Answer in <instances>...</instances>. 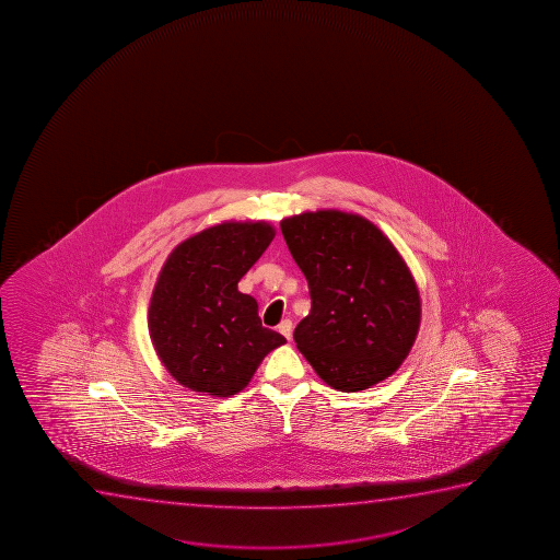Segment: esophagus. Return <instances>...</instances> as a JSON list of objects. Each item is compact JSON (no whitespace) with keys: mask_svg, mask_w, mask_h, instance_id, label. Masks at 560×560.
Masks as SVG:
<instances>
[{"mask_svg":"<svg viewBox=\"0 0 560 560\" xmlns=\"http://www.w3.org/2000/svg\"><path fill=\"white\" fill-rule=\"evenodd\" d=\"M279 334H283L287 339L290 341V337H292V320H283V323L279 324Z\"/></svg>","mask_w":560,"mask_h":560,"instance_id":"1","label":"esophagus"}]
</instances>
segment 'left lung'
I'll return each instance as SVG.
<instances>
[{"instance_id": "8db88e82", "label": "left lung", "mask_w": 560, "mask_h": 560, "mask_svg": "<svg viewBox=\"0 0 560 560\" xmlns=\"http://www.w3.org/2000/svg\"><path fill=\"white\" fill-rule=\"evenodd\" d=\"M281 231L310 284V315L294 341L316 375L347 394L394 375L418 336L421 300L392 240L341 210L290 215Z\"/></svg>"}]
</instances>
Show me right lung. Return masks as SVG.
I'll list each match as a JSON object with an SVG mask.
<instances>
[{"mask_svg":"<svg viewBox=\"0 0 560 560\" xmlns=\"http://www.w3.org/2000/svg\"><path fill=\"white\" fill-rule=\"evenodd\" d=\"M273 237L268 221H223L185 237L166 257L148 329L159 360L184 388L240 394L264 358L287 342L264 328L257 300L237 290Z\"/></svg>","mask_w":560,"mask_h":560,"instance_id":"obj_1","label":"right lung"}]
</instances>
